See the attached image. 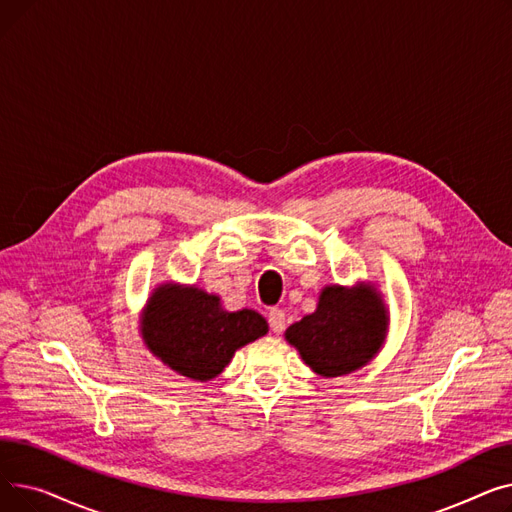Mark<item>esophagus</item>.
Segmentation results:
<instances>
[{
    "mask_svg": "<svg viewBox=\"0 0 512 512\" xmlns=\"http://www.w3.org/2000/svg\"><path fill=\"white\" fill-rule=\"evenodd\" d=\"M267 321H270V328L276 332V334H282L284 328H286V315L282 309H272L270 315H267Z\"/></svg>",
    "mask_w": 512,
    "mask_h": 512,
    "instance_id": "obj_1",
    "label": "esophagus"
}]
</instances>
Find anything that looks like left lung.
I'll list each match as a JSON object with an SVG mask.
<instances>
[{
	"instance_id": "obj_1",
	"label": "left lung",
	"mask_w": 512,
	"mask_h": 512,
	"mask_svg": "<svg viewBox=\"0 0 512 512\" xmlns=\"http://www.w3.org/2000/svg\"><path fill=\"white\" fill-rule=\"evenodd\" d=\"M390 313L371 282L321 288L317 309L284 332L307 367L321 378H340L365 367L382 351Z\"/></svg>"
}]
</instances>
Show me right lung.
<instances>
[{
	"label": "right lung",
	"mask_w": 512,
	"mask_h": 512,
	"mask_svg": "<svg viewBox=\"0 0 512 512\" xmlns=\"http://www.w3.org/2000/svg\"><path fill=\"white\" fill-rule=\"evenodd\" d=\"M267 330L257 311H226L218 294L195 284H159L141 313V338L149 353L195 382L218 378L238 348Z\"/></svg>",
	"instance_id": "right-lung-1"
}]
</instances>
